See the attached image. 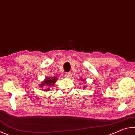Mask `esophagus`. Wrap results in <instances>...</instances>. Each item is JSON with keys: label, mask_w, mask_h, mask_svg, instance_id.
Masks as SVG:
<instances>
[{"label": "esophagus", "mask_w": 135, "mask_h": 135, "mask_svg": "<svg viewBox=\"0 0 135 135\" xmlns=\"http://www.w3.org/2000/svg\"><path fill=\"white\" fill-rule=\"evenodd\" d=\"M71 74L69 73H66V74H65V77H66V78H70V77H71Z\"/></svg>", "instance_id": "obj_1"}]
</instances>
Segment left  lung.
Wrapping results in <instances>:
<instances>
[{
  "mask_svg": "<svg viewBox=\"0 0 135 135\" xmlns=\"http://www.w3.org/2000/svg\"><path fill=\"white\" fill-rule=\"evenodd\" d=\"M80 80H81V81H84V80H81V79H80ZM83 88H86V86H83Z\"/></svg>",
  "mask_w": 135,
  "mask_h": 135,
  "instance_id": "left-lung-1",
  "label": "left lung"
}]
</instances>
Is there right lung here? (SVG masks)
I'll return each mask as SVG.
<instances>
[{"label":"right lung","instance_id":"right-lung-1","mask_svg":"<svg viewBox=\"0 0 135 135\" xmlns=\"http://www.w3.org/2000/svg\"><path fill=\"white\" fill-rule=\"evenodd\" d=\"M58 79V77H47L44 80L42 81L41 84H39V87L42 88V89L44 91H48L50 88L54 86L55 84V82ZM44 89H43L42 88Z\"/></svg>","mask_w":135,"mask_h":135}]
</instances>
